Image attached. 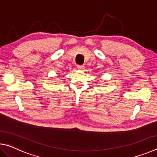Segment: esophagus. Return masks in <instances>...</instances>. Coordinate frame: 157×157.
<instances>
[{
  "instance_id": "1",
  "label": "esophagus",
  "mask_w": 157,
  "mask_h": 157,
  "mask_svg": "<svg viewBox=\"0 0 157 157\" xmlns=\"http://www.w3.org/2000/svg\"><path fill=\"white\" fill-rule=\"evenodd\" d=\"M78 68L79 69V70H84V66H82V65H78Z\"/></svg>"
}]
</instances>
